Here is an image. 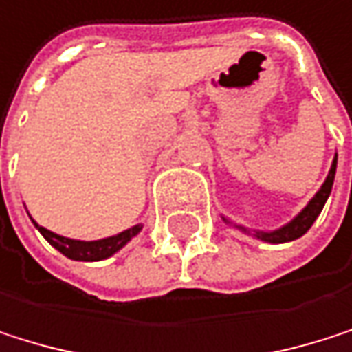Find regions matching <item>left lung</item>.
<instances>
[{"label": "left lung", "mask_w": 352, "mask_h": 352, "mask_svg": "<svg viewBox=\"0 0 352 352\" xmlns=\"http://www.w3.org/2000/svg\"><path fill=\"white\" fill-rule=\"evenodd\" d=\"M336 162H338V156H334L328 177H325V182H323V186L319 188V192L309 200V204H307L294 219H290L286 225H282V228H278V230H271V232L248 230V228H244V225H238V223L230 221L228 217H223V214H221V219H223L225 223H228V225H234V228L240 230L242 234H248V236H252V238H256V240H261V242H267V244H284V242L298 240L300 236H305V234L311 230V225H313L315 219L319 217V212H321L325 200H328L330 194H332L334 175H336Z\"/></svg>", "instance_id": "8db88e82"}]
</instances>
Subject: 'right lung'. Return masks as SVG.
<instances>
[{"label": "right lung", "instance_id": "1", "mask_svg": "<svg viewBox=\"0 0 352 352\" xmlns=\"http://www.w3.org/2000/svg\"><path fill=\"white\" fill-rule=\"evenodd\" d=\"M33 221V219H31ZM35 223V228L39 230V234L58 250L62 252L64 256L72 258V261H104L112 254H116L122 246H127L142 230H144V225L138 223L133 225V228L129 230H124L116 236H110V238H102V240H91V242H85V240H72V238H64L60 234H54L45 228H41V225Z\"/></svg>", "mask_w": 352, "mask_h": 352}]
</instances>
